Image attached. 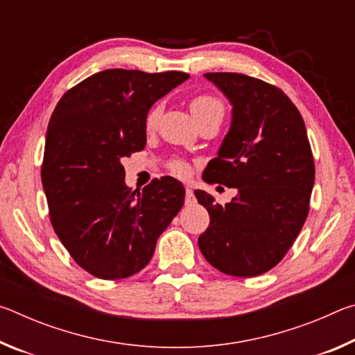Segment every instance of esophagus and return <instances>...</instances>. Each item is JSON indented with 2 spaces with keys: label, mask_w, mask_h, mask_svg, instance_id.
<instances>
[{
  "label": "esophagus",
  "mask_w": 355,
  "mask_h": 355,
  "mask_svg": "<svg viewBox=\"0 0 355 355\" xmlns=\"http://www.w3.org/2000/svg\"><path fill=\"white\" fill-rule=\"evenodd\" d=\"M184 202L186 205H194L196 203V197H194V192L189 188V186H186V197H184Z\"/></svg>",
  "instance_id": "obj_1"
}]
</instances>
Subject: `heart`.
<instances>
[{"mask_svg": "<svg viewBox=\"0 0 355 355\" xmlns=\"http://www.w3.org/2000/svg\"><path fill=\"white\" fill-rule=\"evenodd\" d=\"M189 107H191V112L194 114V117H200L202 114H205L211 110H216V107H222L220 100L218 97H214L211 94H196L194 97L191 98L189 101ZM161 112H163V106L161 105H153L146 114V120H144V125H146V130L147 131H152L156 128V125H158V120L161 117ZM169 169L172 173H175L178 177H184L188 175V164L184 163L182 159H175L172 161L169 164Z\"/></svg>", "mask_w": 355, "mask_h": 355, "instance_id": "heart-1", "label": "heart"}]
</instances>
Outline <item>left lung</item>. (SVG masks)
Segmentation results:
<instances>
[{
  "mask_svg": "<svg viewBox=\"0 0 355 355\" xmlns=\"http://www.w3.org/2000/svg\"><path fill=\"white\" fill-rule=\"evenodd\" d=\"M233 105L232 128L203 180L236 188L220 205L194 194L209 225L199 236L207 261L235 277H255L282 261L309 216L315 183L304 119L282 89L243 73H205Z\"/></svg>",
  "mask_w": 355,
  "mask_h": 355,
  "instance_id": "8db88e82",
  "label": "left lung"
}]
</instances>
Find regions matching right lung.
<instances>
[{"mask_svg": "<svg viewBox=\"0 0 355 355\" xmlns=\"http://www.w3.org/2000/svg\"><path fill=\"white\" fill-rule=\"evenodd\" d=\"M189 78L110 69L65 92L46 130L42 184L51 225L70 257L98 279L130 277L184 202L183 184L161 177L125 186L123 158L146 147L147 111Z\"/></svg>", "mask_w": 355, "mask_h": 355, "instance_id": "obj_1", "label": "right lung"}]
</instances>
